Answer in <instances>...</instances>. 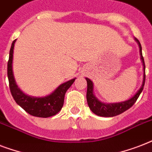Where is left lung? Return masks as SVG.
I'll return each mask as SVG.
<instances>
[{"label": "left lung", "mask_w": 152, "mask_h": 152, "mask_svg": "<svg viewBox=\"0 0 152 152\" xmlns=\"http://www.w3.org/2000/svg\"><path fill=\"white\" fill-rule=\"evenodd\" d=\"M135 40L139 45L140 47V54L141 57L142 63L144 65V79H143V83L138 91H137L133 97L121 102H116V103H104L102 102L94 95L93 93V83L90 79L86 78L87 83H88V89H87V101L89 108L93 113L100 117H114V116L119 115L123 112H125L127 110L132 107V105L136 102L137 99L139 98L140 93L144 89V83H145V64H144V60L142 55V47L139 40L135 38Z\"/></svg>", "instance_id": "left-lung-1"}]
</instances>
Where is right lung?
<instances>
[{
    "label": "right lung",
    "mask_w": 152,
    "mask_h": 152,
    "mask_svg": "<svg viewBox=\"0 0 152 152\" xmlns=\"http://www.w3.org/2000/svg\"><path fill=\"white\" fill-rule=\"evenodd\" d=\"M15 41L16 39L12 43L9 52V59L8 61V78L9 88L13 99L15 102L21 106L27 113L34 117L49 118L57 114L63 106L64 95L67 90L71 87L76 78L61 84L56 90L53 91V92L45 97H33L25 95L18 88L13 75V50Z\"/></svg>",
    "instance_id": "right-lung-1"
}]
</instances>
